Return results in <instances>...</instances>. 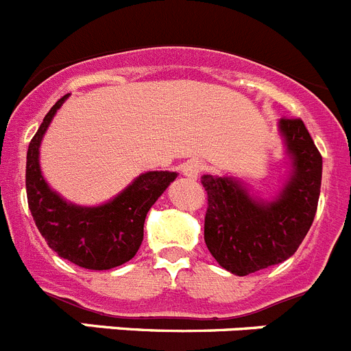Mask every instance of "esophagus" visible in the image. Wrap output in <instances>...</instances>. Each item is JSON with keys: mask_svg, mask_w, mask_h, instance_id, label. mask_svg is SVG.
Here are the masks:
<instances>
[{"mask_svg": "<svg viewBox=\"0 0 351 351\" xmlns=\"http://www.w3.org/2000/svg\"><path fill=\"white\" fill-rule=\"evenodd\" d=\"M206 169V164L203 162V160H199V159H191L187 160V162L183 164V175L187 176V178H197L201 173Z\"/></svg>", "mask_w": 351, "mask_h": 351, "instance_id": "34e87169", "label": "esophagus"}]
</instances>
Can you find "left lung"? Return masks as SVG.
<instances>
[{
	"label": "left lung",
	"mask_w": 351,
	"mask_h": 351,
	"mask_svg": "<svg viewBox=\"0 0 351 351\" xmlns=\"http://www.w3.org/2000/svg\"><path fill=\"white\" fill-rule=\"evenodd\" d=\"M280 129L293 159V173L278 199L255 201L232 178L206 175L201 180L208 194L204 241L215 261L238 276L292 257L317 213L320 152L301 119H282Z\"/></svg>",
	"instance_id": "1"
}]
</instances>
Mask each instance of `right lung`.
I'll return each instance as SVG.
<instances>
[{"mask_svg":"<svg viewBox=\"0 0 351 351\" xmlns=\"http://www.w3.org/2000/svg\"><path fill=\"white\" fill-rule=\"evenodd\" d=\"M66 97L68 94L50 108L27 148V204L40 234L59 257L85 269H112L136 255L143 241L145 217L176 173H145L103 206L80 208L66 203L50 191L38 162L43 134Z\"/></svg>","mask_w":351,"mask_h":351,"instance_id":"1","label":"right lung"}]
</instances>
